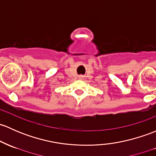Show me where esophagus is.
I'll list each match as a JSON object with an SVG mask.
<instances>
[{
    "label": "esophagus",
    "mask_w": 156,
    "mask_h": 156,
    "mask_svg": "<svg viewBox=\"0 0 156 156\" xmlns=\"http://www.w3.org/2000/svg\"><path fill=\"white\" fill-rule=\"evenodd\" d=\"M78 78H79L80 80H83V78H84V76H83V75H79V76H78Z\"/></svg>",
    "instance_id": "esophagus-1"
}]
</instances>
